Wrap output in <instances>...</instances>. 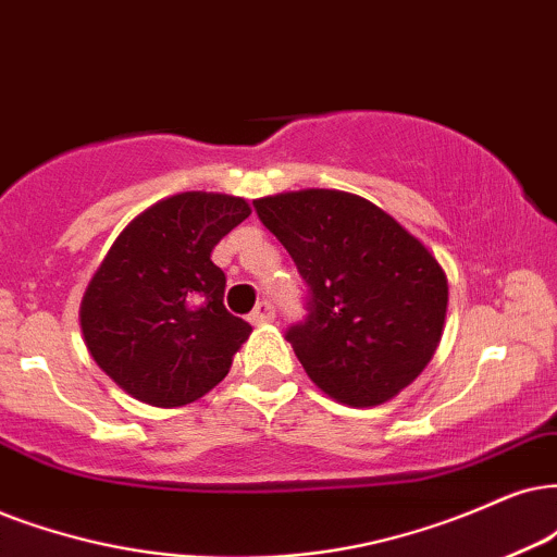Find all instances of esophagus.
I'll return each mask as SVG.
<instances>
[{"label": "esophagus", "instance_id": "obj_1", "mask_svg": "<svg viewBox=\"0 0 557 557\" xmlns=\"http://www.w3.org/2000/svg\"><path fill=\"white\" fill-rule=\"evenodd\" d=\"M249 321L255 323V326H259V323H270L274 321V306L270 300H259L255 311L249 313Z\"/></svg>", "mask_w": 557, "mask_h": 557}]
</instances>
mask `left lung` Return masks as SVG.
<instances>
[{
  "mask_svg": "<svg viewBox=\"0 0 557 557\" xmlns=\"http://www.w3.org/2000/svg\"><path fill=\"white\" fill-rule=\"evenodd\" d=\"M306 283L285 331L308 377L347 406H377L432 360L447 277L426 246L364 197L300 189L255 200Z\"/></svg>",
  "mask_w": 557,
  "mask_h": 557,
  "instance_id": "8db88e82",
  "label": "left lung"
}]
</instances>
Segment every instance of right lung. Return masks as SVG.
Wrapping results in <instances>:
<instances>
[{"label":"right lung","instance_id":"obj_1","mask_svg":"<svg viewBox=\"0 0 557 557\" xmlns=\"http://www.w3.org/2000/svg\"><path fill=\"white\" fill-rule=\"evenodd\" d=\"M249 206L182 193L140 213L112 244L82 302L95 362L144 404H193L228 375L251 326L223 306L226 274L210 251Z\"/></svg>","mask_w":557,"mask_h":557}]
</instances>
